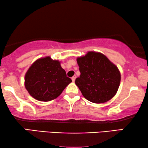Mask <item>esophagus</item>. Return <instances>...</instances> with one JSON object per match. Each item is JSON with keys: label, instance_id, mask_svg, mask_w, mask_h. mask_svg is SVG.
Instances as JSON below:
<instances>
[{"label": "esophagus", "instance_id": "34e87169", "mask_svg": "<svg viewBox=\"0 0 148 148\" xmlns=\"http://www.w3.org/2000/svg\"><path fill=\"white\" fill-rule=\"evenodd\" d=\"M76 75H74V76L72 78V82H74L75 81V79H76Z\"/></svg>", "mask_w": 148, "mask_h": 148}]
</instances>
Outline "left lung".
Returning a JSON list of instances; mask_svg holds the SVG:
<instances>
[{
  "label": "left lung",
  "instance_id": "1",
  "mask_svg": "<svg viewBox=\"0 0 148 148\" xmlns=\"http://www.w3.org/2000/svg\"><path fill=\"white\" fill-rule=\"evenodd\" d=\"M76 60L80 76L75 84L84 97L95 103L112 99L121 82V73L116 66L103 54L93 51H89Z\"/></svg>",
  "mask_w": 148,
  "mask_h": 148
}]
</instances>
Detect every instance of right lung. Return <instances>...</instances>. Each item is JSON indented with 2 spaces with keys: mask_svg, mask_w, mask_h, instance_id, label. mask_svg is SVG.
Wrapping results in <instances>:
<instances>
[{
  "mask_svg": "<svg viewBox=\"0 0 148 148\" xmlns=\"http://www.w3.org/2000/svg\"><path fill=\"white\" fill-rule=\"evenodd\" d=\"M72 79L57 60L50 57L36 60L25 75V87L30 95L40 101L58 97Z\"/></svg>",
  "mask_w": 148,
  "mask_h": 148,
  "instance_id": "add662e5",
  "label": "right lung"
}]
</instances>
